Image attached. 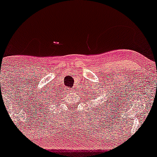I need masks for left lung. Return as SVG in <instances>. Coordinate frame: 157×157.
Masks as SVG:
<instances>
[{
    "instance_id": "left-lung-1",
    "label": "left lung",
    "mask_w": 157,
    "mask_h": 157,
    "mask_svg": "<svg viewBox=\"0 0 157 157\" xmlns=\"http://www.w3.org/2000/svg\"><path fill=\"white\" fill-rule=\"evenodd\" d=\"M95 83V82H94ZM96 85H97V87H98V88H96V87H94H94H92V88H90V96H91V98L92 97H94V98H98V97H99V94H100V93H101V92H100L99 93V91H100V89H99V88H100V86L98 87V84H96ZM105 87L104 88H103V89H102V88H101V90H102V91H103V90H105V91H107V89H105ZM106 93H107V92H106ZM113 93V92H112ZM103 94H104L103 93ZM105 97H104V99H105ZM109 103V99H108V101H106V103H105V104H106V103ZM110 103H111V102H110ZM103 104H104V103H103Z\"/></svg>"
}]
</instances>
